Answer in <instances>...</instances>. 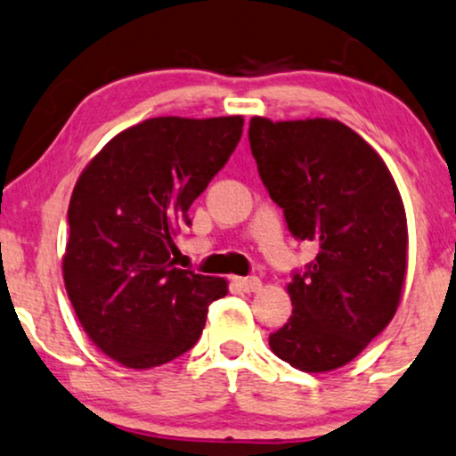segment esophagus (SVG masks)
Here are the masks:
<instances>
[{"mask_svg":"<svg viewBox=\"0 0 456 456\" xmlns=\"http://www.w3.org/2000/svg\"><path fill=\"white\" fill-rule=\"evenodd\" d=\"M235 285L246 294H252V291H258L263 288V281L258 277H235Z\"/></svg>","mask_w":456,"mask_h":456,"instance_id":"obj_1","label":"esophagus"}]
</instances>
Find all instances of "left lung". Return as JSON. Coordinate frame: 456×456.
Listing matches in <instances>:
<instances>
[{
	"label": "left lung",
	"instance_id": "8db88e82",
	"mask_svg": "<svg viewBox=\"0 0 456 456\" xmlns=\"http://www.w3.org/2000/svg\"><path fill=\"white\" fill-rule=\"evenodd\" d=\"M248 139L289 233L319 246L291 273L294 311L269 336L271 350L300 371H331L396 313L409 246L398 187L378 151L339 120L254 117Z\"/></svg>",
	"mask_w": 456,
	"mask_h": 456
}]
</instances>
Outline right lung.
I'll return each mask as SVG.
<instances>
[{
  "label": "right lung",
  "instance_id": "1",
  "mask_svg": "<svg viewBox=\"0 0 456 456\" xmlns=\"http://www.w3.org/2000/svg\"><path fill=\"white\" fill-rule=\"evenodd\" d=\"M241 117L148 118L89 162L69 206L64 283L83 330L110 359L150 369L202 336L218 277L175 266V232L227 165Z\"/></svg>",
  "mask_w": 456,
  "mask_h": 456
}]
</instances>
